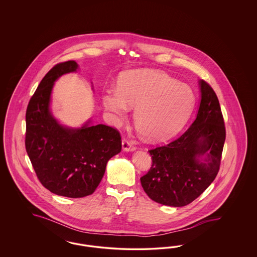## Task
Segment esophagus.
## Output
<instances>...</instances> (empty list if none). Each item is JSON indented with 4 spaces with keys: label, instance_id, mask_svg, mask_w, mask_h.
<instances>
[{
    "label": "esophagus",
    "instance_id": "esophagus-1",
    "mask_svg": "<svg viewBox=\"0 0 257 257\" xmlns=\"http://www.w3.org/2000/svg\"><path fill=\"white\" fill-rule=\"evenodd\" d=\"M122 148L124 151H133V150H135L134 145L132 144V142H130L127 139H123Z\"/></svg>",
    "mask_w": 257,
    "mask_h": 257
}]
</instances>
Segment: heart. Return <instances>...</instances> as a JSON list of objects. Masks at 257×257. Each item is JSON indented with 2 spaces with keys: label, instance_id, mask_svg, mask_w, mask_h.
Here are the masks:
<instances>
[{
  "label": "heart",
  "instance_id": "1",
  "mask_svg": "<svg viewBox=\"0 0 257 257\" xmlns=\"http://www.w3.org/2000/svg\"><path fill=\"white\" fill-rule=\"evenodd\" d=\"M105 108L124 118L136 108L138 131L151 142H163L178 134L196 105L193 88L158 70H134L123 74L118 87L103 95Z\"/></svg>",
  "mask_w": 257,
  "mask_h": 257
}]
</instances>
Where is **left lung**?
Returning <instances> with one entry per match:
<instances>
[{
    "mask_svg": "<svg viewBox=\"0 0 257 257\" xmlns=\"http://www.w3.org/2000/svg\"><path fill=\"white\" fill-rule=\"evenodd\" d=\"M199 86L201 100L195 121L178 139L149 150L152 166L141 177L147 196L163 205L190 204L220 170L225 141L223 116L214 89L204 80Z\"/></svg>",
    "mask_w": 257,
    "mask_h": 257,
    "instance_id": "1",
    "label": "left lung"
}]
</instances>
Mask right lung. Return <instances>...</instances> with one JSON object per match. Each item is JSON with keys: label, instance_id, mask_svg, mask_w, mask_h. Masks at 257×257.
Masks as SVG:
<instances>
[{"label": "right lung", "instance_id": "1", "mask_svg": "<svg viewBox=\"0 0 257 257\" xmlns=\"http://www.w3.org/2000/svg\"><path fill=\"white\" fill-rule=\"evenodd\" d=\"M78 69L75 61L56 64L44 76L26 111L25 146L37 178L53 194L84 197L93 194L108 161L121 151L119 132L110 126L86 122L82 128L63 127L49 110L55 81Z\"/></svg>", "mask_w": 257, "mask_h": 257}]
</instances>
